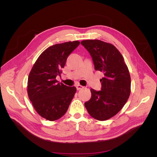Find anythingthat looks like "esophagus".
I'll return each instance as SVG.
<instances>
[{
    "label": "esophagus",
    "mask_w": 157,
    "mask_h": 157,
    "mask_svg": "<svg viewBox=\"0 0 157 157\" xmlns=\"http://www.w3.org/2000/svg\"><path fill=\"white\" fill-rule=\"evenodd\" d=\"M76 88H77V90H81V89L84 88V86H81V85H80V84H77L76 85Z\"/></svg>",
    "instance_id": "34e87169"
}]
</instances>
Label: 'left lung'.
<instances>
[{"label":"left lung","instance_id":"1","mask_svg":"<svg viewBox=\"0 0 157 157\" xmlns=\"http://www.w3.org/2000/svg\"><path fill=\"white\" fill-rule=\"evenodd\" d=\"M81 44L91 55L95 69L104 73L101 90L90 89L91 98L84 105L95 119L106 121L121 110L130 96L129 71L114 45L99 40H85Z\"/></svg>","mask_w":157,"mask_h":157}]
</instances>
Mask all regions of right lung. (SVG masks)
I'll list each match as a JSON object with an SVG mask.
<instances>
[{"instance_id":"1","label":"right lung","mask_w":157,"mask_h":157,"mask_svg":"<svg viewBox=\"0 0 157 157\" xmlns=\"http://www.w3.org/2000/svg\"><path fill=\"white\" fill-rule=\"evenodd\" d=\"M75 40L56 44L46 48L39 56L28 77L27 94L36 111L45 119L54 121L67 112L77 91L58 82L68 56L79 45Z\"/></svg>"}]
</instances>
